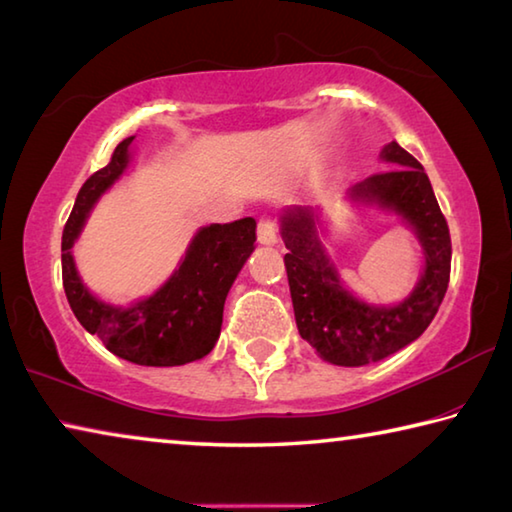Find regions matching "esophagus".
I'll return each mask as SVG.
<instances>
[{
	"label": "esophagus",
	"mask_w": 512,
	"mask_h": 512,
	"mask_svg": "<svg viewBox=\"0 0 512 512\" xmlns=\"http://www.w3.org/2000/svg\"><path fill=\"white\" fill-rule=\"evenodd\" d=\"M257 241L264 246L277 244V224L273 217H262L257 221Z\"/></svg>",
	"instance_id": "obj_1"
}]
</instances>
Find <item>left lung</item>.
Masks as SVG:
<instances>
[{"label":"left lung","instance_id":"left-lung-1","mask_svg":"<svg viewBox=\"0 0 512 512\" xmlns=\"http://www.w3.org/2000/svg\"><path fill=\"white\" fill-rule=\"evenodd\" d=\"M380 156L398 167L367 176L347 194L356 203L401 215L421 241L425 273L401 304L360 302L342 286L315 228L318 210L293 206L282 215V239L288 248L284 266L297 331L322 360L340 367L378 362L414 342L430 327L450 282L448 221L436 203L423 165L396 141L385 145Z\"/></svg>","mask_w":512,"mask_h":512}]
</instances>
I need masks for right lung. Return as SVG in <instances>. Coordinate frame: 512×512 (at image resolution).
<instances>
[{"instance_id":"1","label":"right lung","mask_w":512,"mask_h":512,"mask_svg":"<svg viewBox=\"0 0 512 512\" xmlns=\"http://www.w3.org/2000/svg\"><path fill=\"white\" fill-rule=\"evenodd\" d=\"M125 138L111 161L82 185L62 232V284L73 315L118 358L145 367H176L208 356L224 322V302L241 266L255 250V219L212 224L194 235L183 262L159 291L132 306L96 300L82 284L71 248L96 206L129 163Z\"/></svg>"}]
</instances>
